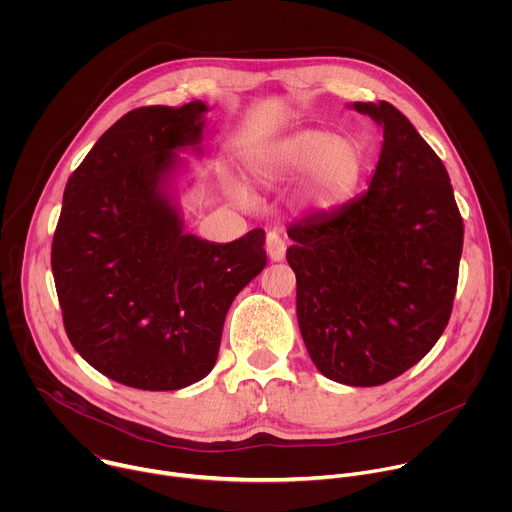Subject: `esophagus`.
Masks as SVG:
<instances>
[{"label": "esophagus", "instance_id": "34e87169", "mask_svg": "<svg viewBox=\"0 0 512 512\" xmlns=\"http://www.w3.org/2000/svg\"><path fill=\"white\" fill-rule=\"evenodd\" d=\"M265 249H267V257L271 261H281L285 257V243L277 233H269L265 239Z\"/></svg>", "mask_w": 512, "mask_h": 512}]
</instances>
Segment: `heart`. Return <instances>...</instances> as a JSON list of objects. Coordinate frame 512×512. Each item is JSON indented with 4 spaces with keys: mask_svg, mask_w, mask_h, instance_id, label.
I'll return each instance as SVG.
<instances>
[{
    "mask_svg": "<svg viewBox=\"0 0 512 512\" xmlns=\"http://www.w3.org/2000/svg\"><path fill=\"white\" fill-rule=\"evenodd\" d=\"M364 168L367 152L358 139L326 129H302L265 145L249 170L253 180L267 188L294 184L306 176L300 202L308 210L324 212L354 192ZM227 190L235 202L249 204L251 196L243 184L229 182Z\"/></svg>",
    "mask_w": 512,
    "mask_h": 512,
    "instance_id": "1",
    "label": "heart"
}]
</instances>
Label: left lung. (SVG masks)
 Returning <instances> with one entry per match:
<instances>
[{"label": "left lung", "mask_w": 512, "mask_h": 512, "mask_svg": "<svg viewBox=\"0 0 512 512\" xmlns=\"http://www.w3.org/2000/svg\"><path fill=\"white\" fill-rule=\"evenodd\" d=\"M383 127L369 190L291 225L298 324L330 381L375 387L403 375L448 326L464 243L444 162L391 103H350Z\"/></svg>", "instance_id": "obj_1"}]
</instances>
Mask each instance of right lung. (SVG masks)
<instances>
[{"instance_id":"right-lung-1","label":"right lung","mask_w":512,"mask_h":512,"mask_svg":"<svg viewBox=\"0 0 512 512\" xmlns=\"http://www.w3.org/2000/svg\"><path fill=\"white\" fill-rule=\"evenodd\" d=\"M208 111L204 101L129 111L64 188L52 273L68 340L133 389L204 379L233 300L267 263L261 229L231 243L186 233L180 152L202 156Z\"/></svg>"}]
</instances>
